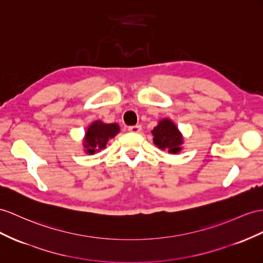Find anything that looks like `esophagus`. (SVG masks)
Segmentation results:
<instances>
[{"label":"esophagus","mask_w":263,"mask_h":263,"mask_svg":"<svg viewBox=\"0 0 263 263\" xmlns=\"http://www.w3.org/2000/svg\"><path fill=\"white\" fill-rule=\"evenodd\" d=\"M141 130H142V126H141L140 124L132 125V126L127 127V131H129V132H133V133H139V132H141Z\"/></svg>","instance_id":"obj_1"}]
</instances>
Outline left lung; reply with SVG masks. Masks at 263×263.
<instances>
[{"mask_svg": "<svg viewBox=\"0 0 263 263\" xmlns=\"http://www.w3.org/2000/svg\"><path fill=\"white\" fill-rule=\"evenodd\" d=\"M153 134V142L159 149L167 150L169 153L176 154L181 151L183 143L182 134L178 130L177 125L171 120L163 119L151 131Z\"/></svg>", "mask_w": 263, "mask_h": 263, "instance_id": "obj_1", "label": "left lung"}]
</instances>
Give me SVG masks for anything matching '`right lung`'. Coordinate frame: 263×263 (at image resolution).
Returning <instances> with one entry per match:
<instances>
[{"label": "right lung", "mask_w": 263, "mask_h": 263, "mask_svg": "<svg viewBox=\"0 0 263 263\" xmlns=\"http://www.w3.org/2000/svg\"><path fill=\"white\" fill-rule=\"evenodd\" d=\"M120 132V126L117 123L106 124L102 121H94L85 132L83 140V146L85 152L94 154L96 152L104 149L107 141L117 136Z\"/></svg>", "instance_id": "1"}]
</instances>
